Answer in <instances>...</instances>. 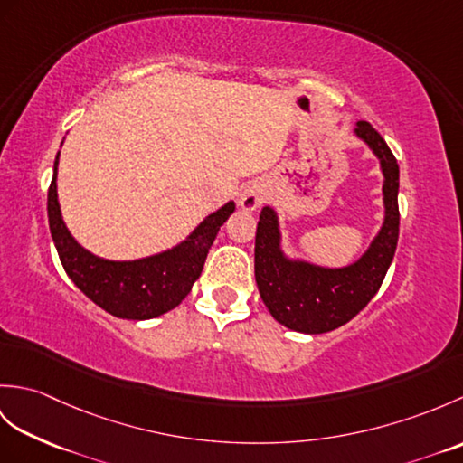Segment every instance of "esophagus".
I'll return each instance as SVG.
<instances>
[{
    "mask_svg": "<svg viewBox=\"0 0 463 463\" xmlns=\"http://www.w3.org/2000/svg\"><path fill=\"white\" fill-rule=\"evenodd\" d=\"M262 201H264V193H262V189H259V186H247V189L241 193V199H239L244 211L259 209Z\"/></svg>",
    "mask_w": 463,
    "mask_h": 463,
    "instance_id": "esophagus-1",
    "label": "esophagus"
}]
</instances>
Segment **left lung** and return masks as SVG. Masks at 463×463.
Returning a JSON list of instances; mask_svg holds the SVG:
<instances>
[{
	"label": "left lung",
	"instance_id": "8db88e82",
	"mask_svg": "<svg viewBox=\"0 0 463 463\" xmlns=\"http://www.w3.org/2000/svg\"><path fill=\"white\" fill-rule=\"evenodd\" d=\"M356 135L380 159L383 173L386 219L366 254L346 269H322L308 262L284 259L277 214L264 206L254 242V277L269 312L297 332L322 334L350 322L382 287L392 264L400 232L398 186L400 169L380 133L358 121Z\"/></svg>",
	"mask_w": 463,
	"mask_h": 463
}]
</instances>
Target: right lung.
<instances>
[{"label":"right lung","mask_w":463,"mask_h":463,"mask_svg":"<svg viewBox=\"0 0 463 463\" xmlns=\"http://www.w3.org/2000/svg\"><path fill=\"white\" fill-rule=\"evenodd\" d=\"M57 163L47 193L49 231L67 277L87 298L117 318L146 320L179 307L201 277L206 254L224 221L234 211V203L209 214L179 247L155 257L115 262L95 257L75 242L61 219L57 203Z\"/></svg>","instance_id":"obj_1"}]
</instances>
